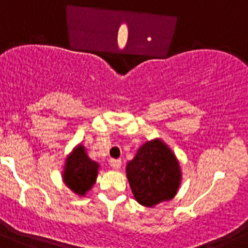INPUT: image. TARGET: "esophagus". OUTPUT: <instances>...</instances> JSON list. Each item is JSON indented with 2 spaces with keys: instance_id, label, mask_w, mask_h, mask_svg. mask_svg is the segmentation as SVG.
<instances>
[{
  "instance_id": "obj_1",
  "label": "esophagus",
  "mask_w": 248,
  "mask_h": 248,
  "mask_svg": "<svg viewBox=\"0 0 248 248\" xmlns=\"http://www.w3.org/2000/svg\"><path fill=\"white\" fill-rule=\"evenodd\" d=\"M109 165H110L113 169H120V166H122V160L110 159L109 160Z\"/></svg>"
}]
</instances>
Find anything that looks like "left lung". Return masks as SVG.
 Instances as JSON below:
<instances>
[{"instance_id":"left-lung-1","label":"left lung","mask_w":248,"mask_h":248,"mask_svg":"<svg viewBox=\"0 0 248 248\" xmlns=\"http://www.w3.org/2000/svg\"><path fill=\"white\" fill-rule=\"evenodd\" d=\"M126 177L135 200L153 207L176 195L181 181L180 165L170 148L154 139L138 149L126 165Z\"/></svg>"}]
</instances>
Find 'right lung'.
<instances>
[{
  "mask_svg": "<svg viewBox=\"0 0 248 248\" xmlns=\"http://www.w3.org/2000/svg\"><path fill=\"white\" fill-rule=\"evenodd\" d=\"M99 164L89 159L83 145H77L65 159L63 181L73 192L84 196L93 187Z\"/></svg>",
  "mask_w": 248,
  "mask_h": 248,
  "instance_id": "1",
  "label": "right lung"
}]
</instances>
